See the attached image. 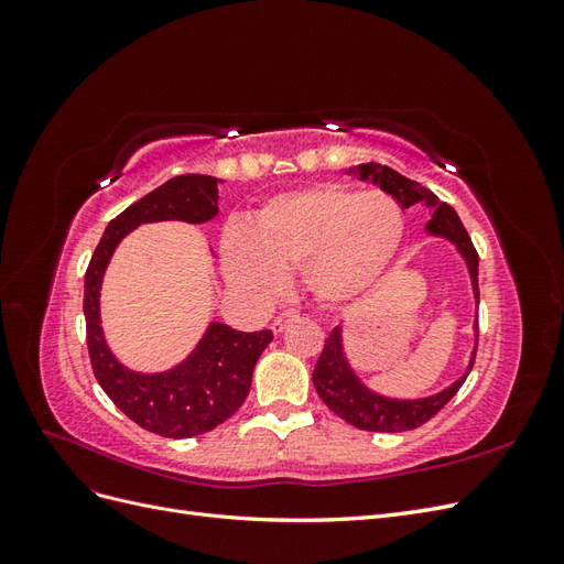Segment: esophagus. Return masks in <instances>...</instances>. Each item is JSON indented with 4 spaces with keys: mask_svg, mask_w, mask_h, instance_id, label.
I'll return each mask as SVG.
<instances>
[{
    "mask_svg": "<svg viewBox=\"0 0 564 564\" xmlns=\"http://www.w3.org/2000/svg\"><path fill=\"white\" fill-rule=\"evenodd\" d=\"M299 319V313L296 311H284L280 313L275 319H272V334H282L289 324Z\"/></svg>",
    "mask_w": 564,
    "mask_h": 564,
    "instance_id": "34e87169",
    "label": "esophagus"
}]
</instances>
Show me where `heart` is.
I'll list each match as a JSON object with an SVG mask.
<instances>
[{"mask_svg":"<svg viewBox=\"0 0 564 564\" xmlns=\"http://www.w3.org/2000/svg\"><path fill=\"white\" fill-rule=\"evenodd\" d=\"M404 212L388 193L317 183L265 199L249 226L220 232V268L251 296L278 292L299 270L319 303H346L386 275L404 240Z\"/></svg>","mask_w":564,"mask_h":564,"instance_id":"heart-1","label":"heart"}]
</instances>
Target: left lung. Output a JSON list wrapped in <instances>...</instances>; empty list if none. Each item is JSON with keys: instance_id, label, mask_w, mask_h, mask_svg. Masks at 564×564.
<instances>
[{"instance_id": "obj_1", "label": "left lung", "mask_w": 564, "mask_h": 564, "mask_svg": "<svg viewBox=\"0 0 564 564\" xmlns=\"http://www.w3.org/2000/svg\"><path fill=\"white\" fill-rule=\"evenodd\" d=\"M346 174L379 185L383 193L395 197L404 209L414 207V204H425V207L433 209L431 220L425 224V235L442 237V240H447L456 249L460 261H464L468 270L470 289L475 296V311H477V305H480V292H477V265H480V261H477L475 247L470 242L464 224H460V218L456 216V212L449 207V204L440 202L429 187H423L416 181L404 178L402 174L395 172V169H390L386 164H377V162L357 164V166H350ZM344 324L346 319H340L327 336V340H324L322 355L313 371V383L319 400L327 404L336 416H340L346 423L355 425V429L360 431L404 433V431L419 429V425L433 419L440 409L456 395V390L466 381L475 362L477 313H475V346L470 350L464 373H460L456 381H452L447 388L433 392V395H423V398L386 395V392H379L371 386H367L365 379L352 367L346 350Z\"/></svg>"}]
</instances>
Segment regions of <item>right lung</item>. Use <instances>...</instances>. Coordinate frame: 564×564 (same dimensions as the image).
Instances as JSON below:
<instances>
[{
    "mask_svg": "<svg viewBox=\"0 0 564 564\" xmlns=\"http://www.w3.org/2000/svg\"><path fill=\"white\" fill-rule=\"evenodd\" d=\"M216 214L218 178L185 174L166 181L110 220L84 275V317L96 381L133 423L162 437L204 435L230 419L249 395L253 367L272 332L245 334L214 319L197 346L174 367L135 371L108 346L100 327V289L115 249L139 226L162 220L199 226Z\"/></svg>",
    "mask_w": 564,
    "mask_h": 564,
    "instance_id": "1",
    "label": "right lung"
}]
</instances>
